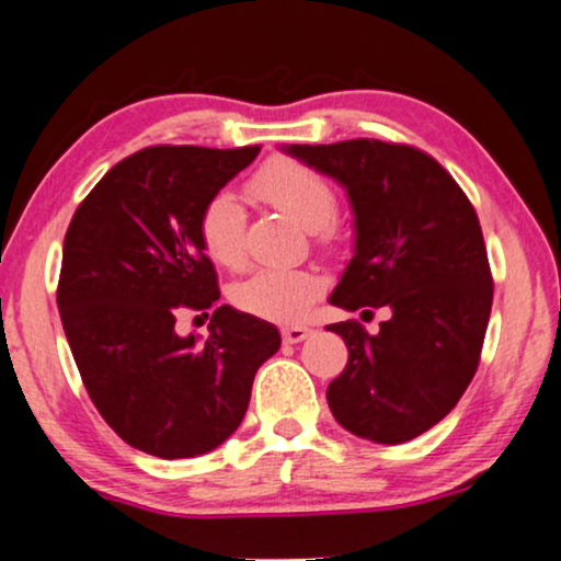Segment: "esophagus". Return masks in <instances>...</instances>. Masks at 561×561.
Listing matches in <instances>:
<instances>
[{"instance_id": "1", "label": "esophagus", "mask_w": 561, "mask_h": 561, "mask_svg": "<svg viewBox=\"0 0 561 561\" xmlns=\"http://www.w3.org/2000/svg\"><path fill=\"white\" fill-rule=\"evenodd\" d=\"M280 334H283V342H286V344H298V342H304L306 336H311L313 329L304 327V324H296V327H283Z\"/></svg>"}]
</instances>
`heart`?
Wrapping results in <instances>:
<instances>
[{
    "label": "heart",
    "instance_id": "b5f03b06",
    "mask_svg": "<svg viewBox=\"0 0 561 561\" xmlns=\"http://www.w3.org/2000/svg\"><path fill=\"white\" fill-rule=\"evenodd\" d=\"M250 191L273 209L286 211L317 237L334 219L336 194L324 175L290 158H273L250 179ZM198 237L214 263L229 271L244 265V209L237 196L214 194L198 217ZM321 290L317 273L301 267H265L234 283L229 298L240 311L267 321L301 319Z\"/></svg>",
    "mask_w": 561,
    "mask_h": 561
}]
</instances>
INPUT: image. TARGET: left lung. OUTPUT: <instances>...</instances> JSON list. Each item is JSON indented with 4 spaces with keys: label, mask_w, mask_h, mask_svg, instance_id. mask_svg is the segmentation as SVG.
Segmentation results:
<instances>
[{
    "label": "left lung",
    "mask_w": 561,
    "mask_h": 561,
    "mask_svg": "<svg viewBox=\"0 0 561 561\" xmlns=\"http://www.w3.org/2000/svg\"><path fill=\"white\" fill-rule=\"evenodd\" d=\"M347 191L355 250L329 304L390 309L378 334L329 324L350 359L327 388L334 419L359 439L403 444L455 409L480 363L493 306L482 229L457 181L409 145H283Z\"/></svg>",
    "instance_id": "1"
}]
</instances>
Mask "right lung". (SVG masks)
<instances>
[{"mask_svg":"<svg viewBox=\"0 0 561 561\" xmlns=\"http://www.w3.org/2000/svg\"><path fill=\"white\" fill-rule=\"evenodd\" d=\"M257 152L145 148L114 165L68 225L58 311L76 367L106 424L152 457H198L227 442L257 367L280 347L278 329L232 306L214 309L206 340L175 332L181 309L219 301L198 217Z\"/></svg>","mask_w":561,"mask_h":561,"instance_id":"1","label":"right lung"}]
</instances>
